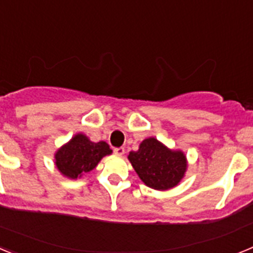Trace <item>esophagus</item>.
Listing matches in <instances>:
<instances>
[{"instance_id":"1","label":"esophagus","mask_w":253,"mask_h":253,"mask_svg":"<svg viewBox=\"0 0 253 253\" xmlns=\"http://www.w3.org/2000/svg\"><path fill=\"white\" fill-rule=\"evenodd\" d=\"M114 153L118 154V156H123L125 153L124 147H119V148H114Z\"/></svg>"}]
</instances>
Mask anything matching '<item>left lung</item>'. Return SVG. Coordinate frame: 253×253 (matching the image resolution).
<instances>
[{"label":"left lung","instance_id":"left-lung-1","mask_svg":"<svg viewBox=\"0 0 253 253\" xmlns=\"http://www.w3.org/2000/svg\"><path fill=\"white\" fill-rule=\"evenodd\" d=\"M140 180L154 190H169L182 180L187 169L182 151H172L156 138H147L128 156Z\"/></svg>","mask_w":253,"mask_h":253}]
</instances>
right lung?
<instances>
[{"label": "right lung", "instance_id": "1", "mask_svg": "<svg viewBox=\"0 0 253 253\" xmlns=\"http://www.w3.org/2000/svg\"><path fill=\"white\" fill-rule=\"evenodd\" d=\"M111 152L106 142L93 143L84 134L78 133L54 154L55 166L62 175L76 180L84 172L92 171L101 158Z\"/></svg>", "mask_w": 253, "mask_h": 253}]
</instances>
